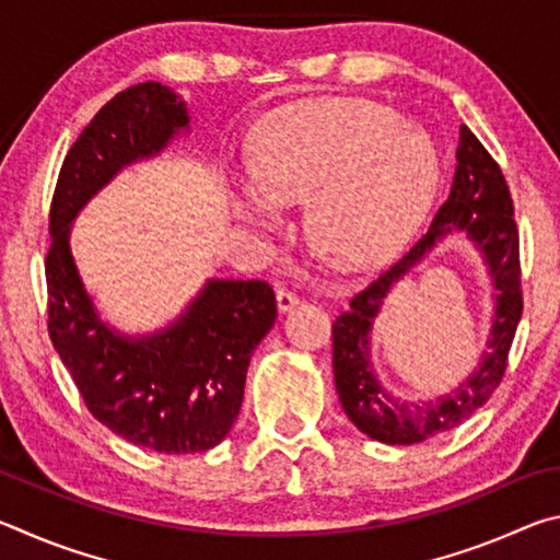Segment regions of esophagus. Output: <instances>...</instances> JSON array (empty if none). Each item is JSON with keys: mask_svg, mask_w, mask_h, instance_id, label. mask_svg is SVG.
Returning a JSON list of instances; mask_svg holds the SVG:
<instances>
[{"mask_svg": "<svg viewBox=\"0 0 560 560\" xmlns=\"http://www.w3.org/2000/svg\"><path fill=\"white\" fill-rule=\"evenodd\" d=\"M299 303V296L293 291H289V289H279L277 291V306H279V311H291L293 306H296Z\"/></svg>", "mask_w": 560, "mask_h": 560, "instance_id": "obj_1", "label": "esophagus"}]
</instances>
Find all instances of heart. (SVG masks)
<instances>
[{
    "instance_id": "obj_1",
    "label": "heart",
    "mask_w": 560,
    "mask_h": 560,
    "mask_svg": "<svg viewBox=\"0 0 560 560\" xmlns=\"http://www.w3.org/2000/svg\"><path fill=\"white\" fill-rule=\"evenodd\" d=\"M438 158L420 130L368 101L303 103L261 128L254 179H240L230 207L240 220L281 224V207L308 201L311 240L338 267L390 254L428 207Z\"/></svg>"
}]
</instances>
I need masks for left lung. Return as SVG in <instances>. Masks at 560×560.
<instances>
[{
	"instance_id": "1",
	"label": "left lung",
	"mask_w": 560,
	"mask_h": 560,
	"mask_svg": "<svg viewBox=\"0 0 560 560\" xmlns=\"http://www.w3.org/2000/svg\"><path fill=\"white\" fill-rule=\"evenodd\" d=\"M467 231L490 264L498 287V314L492 325L490 350L457 392L428 404H402L387 396L370 368L372 318L392 283L401 278L444 233ZM524 311L518 261V230L514 202L497 160L467 128H459L457 170L447 200L434 214L430 230L410 252L363 291L350 299V308L334 324L336 390L350 422L368 438L385 444H415L457 428L479 410L504 377L509 350Z\"/></svg>"
}]
</instances>
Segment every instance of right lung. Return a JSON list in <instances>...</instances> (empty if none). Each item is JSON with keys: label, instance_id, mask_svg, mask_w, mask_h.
Returning <instances> with one entry per match:
<instances>
[{"label": "right lung", "instance_id": "1", "mask_svg": "<svg viewBox=\"0 0 560 560\" xmlns=\"http://www.w3.org/2000/svg\"><path fill=\"white\" fill-rule=\"evenodd\" d=\"M189 126L185 103L148 81L113 96L66 155L46 254L49 336L83 402L110 432L165 454L220 444L240 415L254 348L277 320L267 281H207L175 324L120 336L103 324L75 269L71 222L113 175L163 150Z\"/></svg>", "mask_w": 560, "mask_h": 560}]
</instances>
